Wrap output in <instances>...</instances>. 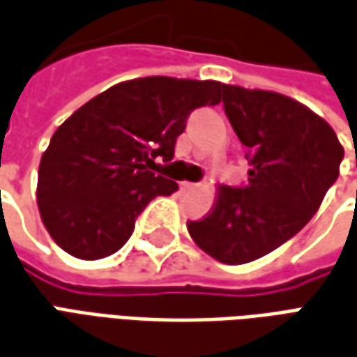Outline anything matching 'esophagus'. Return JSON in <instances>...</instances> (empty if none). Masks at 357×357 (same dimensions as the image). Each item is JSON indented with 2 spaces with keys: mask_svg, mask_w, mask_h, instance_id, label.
Wrapping results in <instances>:
<instances>
[{
  "mask_svg": "<svg viewBox=\"0 0 357 357\" xmlns=\"http://www.w3.org/2000/svg\"><path fill=\"white\" fill-rule=\"evenodd\" d=\"M179 187H181V191H195V189H197V183H193V181H181Z\"/></svg>",
  "mask_w": 357,
  "mask_h": 357,
  "instance_id": "1",
  "label": "esophagus"
}]
</instances>
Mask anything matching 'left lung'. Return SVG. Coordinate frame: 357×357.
Instances as JSON below:
<instances>
[{"mask_svg": "<svg viewBox=\"0 0 357 357\" xmlns=\"http://www.w3.org/2000/svg\"><path fill=\"white\" fill-rule=\"evenodd\" d=\"M224 110L247 147L248 183L222 185L208 216L189 222L220 262H252L294 237L337 181L344 149L321 116L273 91L222 86Z\"/></svg>", "mask_w": 357, "mask_h": 357, "instance_id": "obj_1", "label": "left lung"}]
</instances>
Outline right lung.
I'll return each mask as SVG.
<instances>
[{"label": "right lung", "instance_id": "1", "mask_svg": "<svg viewBox=\"0 0 357 357\" xmlns=\"http://www.w3.org/2000/svg\"><path fill=\"white\" fill-rule=\"evenodd\" d=\"M222 84L149 76L102 91L53 133L38 172V208L65 252L82 260L114 255L135 220L178 183L151 172L170 162L176 139L199 107L218 105Z\"/></svg>", "mask_w": 357, "mask_h": 357}]
</instances>
